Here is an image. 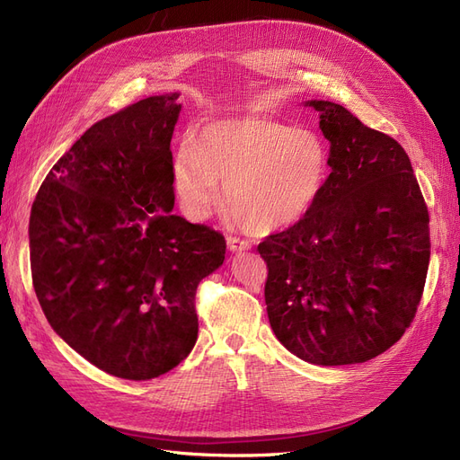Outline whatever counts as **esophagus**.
I'll return each instance as SVG.
<instances>
[{
	"label": "esophagus",
	"instance_id": "34e87169",
	"mask_svg": "<svg viewBox=\"0 0 460 460\" xmlns=\"http://www.w3.org/2000/svg\"><path fill=\"white\" fill-rule=\"evenodd\" d=\"M226 242H228L230 252H247V249H252V243H249L247 240L238 238V235H228Z\"/></svg>",
	"mask_w": 460,
	"mask_h": 460
}]
</instances>
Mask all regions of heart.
Returning <instances> with one entry per match:
<instances>
[{
	"mask_svg": "<svg viewBox=\"0 0 460 460\" xmlns=\"http://www.w3.org/2000/svg\"><path fill=\"white\" fill-rule=\"evenodd\" d=\"M330 157L313 130L264 117L215 120L180 144L172 182L184 213L205 218L222 203L253 234L296 225L323 193Z\"/></svg>",
	"mask_w": 460,
	"mask_h": 460,
	"instance_id": "heart-1",
	"label": "heart"
}]
</instances>
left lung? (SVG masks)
Segmentation results:
<instances>
[{
	"mask_svg": "<svg viewBox=\"0 0 460 460\" xmlns=\"http://www.w3.org/2000/svg\"><path fill=\"white\" fill-rule=\"evenodd\" d=\"M330 142L311 211L257 252L276 338L313 365L365 363L411 326L429 262V217L411 159L345 107L309 102Z\"/></svg>",
	"mask_w": 460,
	"mask_h": 460,
	"instance_id": "8db88e82",
	"label": "left lung"
}]
</instances>
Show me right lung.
<instances>
[{
    "instance_id": "right-lung-1",
    "label": "right lung",
    "mask_w": 460,
    "mask_h": 460,
    "mask_svg": "<svg viewBox=\"0 0 460 460\" xmlns=\"http://www.w3.org/2000/svg\"><path fill=\"white\" fill-rule=\"evenodd\" d=\"M178 93L95 122L53 164L31 211L36 297L59 336L100 370L151 380L198 340L196 291L225 235L172 215Z\"/></svg>"
}]
</instances>
